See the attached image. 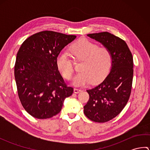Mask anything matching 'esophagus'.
Returning <instances> with one entry per match:
<instances>
[{"mask_svg": "<svg viewBox=\"0 0 150 150\" xmlns=\"http://www.w3.org/2000/svg\"><path fill=\"white\" fill-rule=\"evenodd\" d=\"M81 91V90L80 89H78V88H74V93H78L79 92Z\"/></svg>", "mask_w": 150, "mask_h": 150, "instance_id": "esophagus-1", "label": "esophagus"}]
</instances>
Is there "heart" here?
<instances>
[{
  "mask_svg": "<svg viewBox=\"0 0 150 150\" xmlns=\"http://www.w3.org/2000/svg\"><path fill=\"white\" fill-rule=\"evenodd\" d=\"M71 52L75 60H82L79 72L73 80L76 86H82L91 82L95 84L103 81L109 72L112 55L106 47H100L97 44L85 38L78 40L71 46ZM57 68L66 80L71 79L73 71V60L66 52H61L57 57Z\"/></svg>",
  "mask_w": 150,
  "mask_h": 150,
  "instance_id": "b5f03b06",
  "label": "heart"
}]
</instances>
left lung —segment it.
Segmentation results:
<instances>
[{
    "label": "left lung",
    "instance_id": "8db88e82",
    "mask_svg": "<svg viewBox=\"0 0 150 150\" xmlns=\"http://www.w3.org/2000/svg\"><path fill=\"white\" fill-rule=\"evenodd\" d=\"M108 47L112 55L111 68L106 79L93 88L88 90L90 98L84 113L96 122H108L125 107L132 91L133 76L132 54L124 40L110 33L88 34Z\"/></svg>",
    "mask_w": 150,
    "mask_h": 150
}]
</instances>
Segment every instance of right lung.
Wrapping results in <instances>:
<instances>
[{"mask_svg":"<svg viewBox=\"0 0 150 150\" xmlns=\"http://www.w3.org/2000/svg\"><path fill=\"white\" fill-rule=\"evenodd\" d=\"M75 35L52 31L37 33L19 48L14 72L18 95L22 106L39 119L53 117L61 111L73 88L66 85L57 68L56 59Z\"/></svg>","mask_w":150,"mask_h":150,"instance_id":"right-lung-1","label":"right lung"}]
</instances>
